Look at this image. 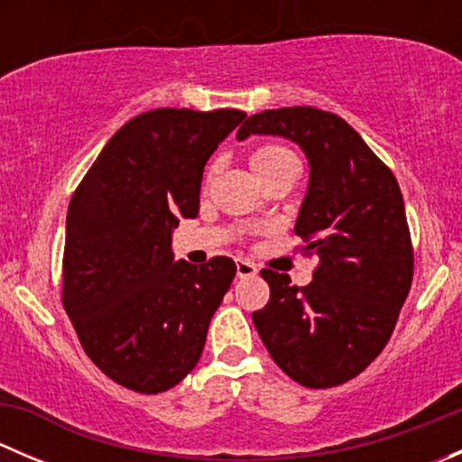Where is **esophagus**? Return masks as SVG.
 Segmentation results:
<instances>
[{
    "label": "esophagus",
    "mask_w": 462,
    "mask_h": 462,
    "mask_svg": "<svg viewBox=\"0 0 462 462\" xmlns=\"http://www.w3.org/2000/svg\"><path fill=\"white\" fill-rule=\"evenodd\" d=\"M257 273H259V268L253 263V261L236 259V277H239V279L254 277V274H257Z\"/></svg>",
    "instance_id": "esophagus-1"
}]
</instances>
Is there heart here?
Segmentation results:
<instances>
[{"mask_svg":"<svg viewBox=\"0 0 462 462\" xmlns=\"http://www.w3.org/2000/svg\"><path fill=\"white\" fill-rule=\"evenodd\" d=\"M288 158H295L288 149L279 147V144H263V147L254 149L253 156H250V162H253L254 171H261L265 167H273L277 162L288 161Z\"/></svg>","mask_w":462,"mask_h":462,"instance_id":"heart-1","label":"heart"}]
</instances>
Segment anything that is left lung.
<instances>
[{
    "mask_svg": "<svg viewBox=\"0 0 462 462\" xmlns=\"http://www.w3.org/2000/svg\"><path fill=\"white\" fill-rule=\"evenodd\" d=\"M282 136L309 158L310 176L295 235L318 254L304 288L261 270L270 301L254 328L279 369L326 389L360 375L389 342L413 279V253L400 185L360 134L328 111L286 106L250 116L236 132Z\"/></svg>",
    "mask_w": 462,
    "mask_h": 462,
    "instance_id": "obj_1",
    "label": "left lung"
}]
</instances>
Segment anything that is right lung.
<instances>
[{"mask_svg": "<svg viewBox=\"0 0 462 462\" xmlns=\"http://www.w3.org/2000/svg\"><path fill=\"white\" fill-rule=\"evenodd\" d=\"M244 111L153 109L118 129L67 212L62 301L106 377L162 393L197 366L235 261H174L171 232L197 218L208 158Z\"/></svg>", "mask_w": 462, "mask_h": 462, "instance_id": "add662e5", "label": "right lung"}]
</instances>
